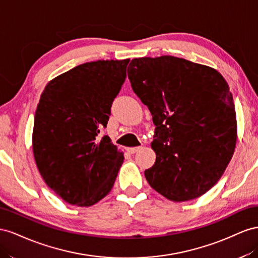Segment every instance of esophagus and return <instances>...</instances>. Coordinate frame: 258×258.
<instances>
[{
  "label": "esophagus",
  "mask_w": 258,
  "mask_h": 258,
  "mask_svg": "<svg viewBox=\"0 0 258 258\" xmlns=\"http://www.w3.org/2000/svg\"><path fill=\"white\" fill-rule=\"evenodd\" d=\"M141 149H142V147H132V148H127L126 151H127L130 154H133V153L139 151Z\"/></svg>",
  "instance_id": "obj_1"
}]
</instances>
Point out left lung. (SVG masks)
I'll return each instance as SVG.
<instances>
[{
  "label": "left lung",
  "mask_w": 258,
  "mask_h": 258,
  "mask_svg": "<svg viewBox=\"0 0 258 258\" xmlns=\"http://www.w3.org/2000/svg\"><path fill=\"white\" fill-rule=\"evenodd\" d=\"M127 76L156 125L149 185L174 202L204 195L220 179L237 143L232 94L220 73L174 56L132 59Z\"/></svg>",
  "instance_id": "obj_1"
}]
</instances>
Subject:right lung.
<instances>
[{"instance_id":"add662e5","label":"right lung","mask_w":258,"mask_h":258,"mask_svg":"<svg viewBox=\"0 0 258 258\" xmlns=\"http://www.w3.org/2000/svg\"><path fill=\"white\" fill-rule=\"evenodd\" d=\"M130 59L77 66L48 82L34 115L32 148L46 185L63 201L91 207L112 189L123 152L109 136L111 105Z\"/></svg>"}]
</instances>
